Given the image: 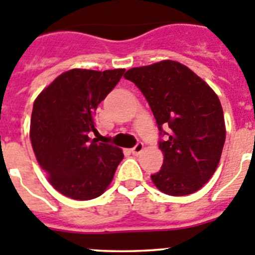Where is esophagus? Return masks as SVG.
Returning <instances> with one entry per match:
<instances>
[{
    "label": "esophagus",
    "instance_id": "esophagus-1",
    "mask_svg": "<svg viewBox=\"0 0 255 255\" xmlns=\"http://www.w3.org/2000/svg\"><path fill=\"white\" fill-rule=\"evenodd\" d=\"M143 149H144V144L143 143H137L136 145H135L134 148L131 149V153L134 154V155H139V154L143 151Z\"/></svg>",
    "mask_w": 255,
    "mask_h": 255
}]
</instances>
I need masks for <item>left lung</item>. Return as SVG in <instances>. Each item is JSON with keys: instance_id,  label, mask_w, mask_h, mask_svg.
<instances>
[{"instance_id": "obj_1", "label": "left lung", "mask_w": 255, "mask_h": 255, "mask_svg": "<svg viewBox=\"0 0 255 255\" xmlns=\"http://www.w3.org/2000/svg\"><path fill=\"white\" fill-rule=\"evenodd\" d=\"M141 91L156 120L164 160L151 174L156 188L169 196L196 192L215 173L226 130L220 100L186 65L163 60L124 74Z\"/></svg>"}]
</instances>
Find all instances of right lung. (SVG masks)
Wrapping results in <instances>:
<instances>
[{
	"label": "right lung",
	"instance_id": "obj_1",
	"mask_svg": "<svg viewBox=\"0 0 255 255\" xmlns=\"http://www.w3.org/2000/svg\"><path fill=\"white\" fill-rule=\"evenodd\" d=\"M125 69H71L34 102L30 139L37 163L58 192L73 200L99 197L123 160L120 148L91 139L99 135L95 114Z\"/></svg>",
	"mask_w": 255,
	"mask_h": 255
}]
</instances>
